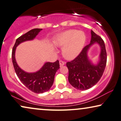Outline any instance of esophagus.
Returning <instances> with one entry per match:
<instances>
[{"label":"esophagus","mask_w":121,"mask_h":121,"mask_svg":"<svg viewBox=\"0 0 121 121\" xmlns=\"http://www.w3.org/2000/svg\"><path fill=\"white\" fill-rule=\"evenodd\" d=\"M59 63H60V67H61V66H64V65H65V64H66L65 62H64V61H61V60L59 61Z\"/></svg>","instance_id":"obj_1"}]
</instances>
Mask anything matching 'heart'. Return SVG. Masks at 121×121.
Segmentation results:
<instances>
[{"instance_id":"1","label":"heart","mask_w":121,"mask_h":121,"mask_svg":"<svg viewBox=\"0 0 121 121\" xmlns=\"http://www.w3.org/2000/svg\"><path fill=\"white\" fill-rule=\"evenodd\" d=\"M86 42L84 32L76 30H69L61 32L54 39L56 46L64 47L62 52L64 56L72 60L77 56L84 48Z\"/></svg>"}]
</instances>
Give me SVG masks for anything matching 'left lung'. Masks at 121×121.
<instances>
[{"label": "left lung", "mask_w": 121, "mask_h": 121, "mask_svg": "<svg viewBox=\"0 0 121 121\" xmlns=\"http://www.w3.org/2000/svg\"><path fill=\"white\" fill-rule=\"evenodd\" d=\"M91 43L86 46L74 60L67 62L69 81L71 86L80 91L89 89L96 84L103 76L106 65L107 54L104 40L91 30ZM98 43L101 48L99 60L96 65L92 64L87 57L88 50L93 44Z\"/></svg>", "instance_id": "8db88e82"}]
</instances>
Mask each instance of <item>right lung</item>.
I'll list each match as a JSON object with an SVG mask.
<instances>
[{
	"mask_svg": "<svg viewBox=\"0 0 121 121\" xmlns=\"http://www.w3.org/2000/svg\"><path fill=\"white\" fill-rule=\"evenodd\" d=\"M42 30V29L40 28H35L20 36L16 39L12 51V61L18 78L28 89L35 93H43L50 89L54 83L56 72L60 68L59 61L57 60L53 63L45 62L43 67L37 72H26L17 64L15 59V51L20 44L34 39Z\"/></svg>",
	"mask_w": 121,
	"mask_h": 121,
	"instance_id": "right-lung-1",
	"label": "right lung"
}]
</instances>
